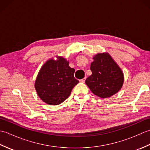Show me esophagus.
Instances as JSON below:
<instances>
[{
	"mask_svg": "<svg viewBox=\"0 0 150 150\" xmlns=\"http://www.w3.org/2000/svg\"><path fill=\"white\" fill-rule=\"evenodd\" d=\"M85 81H86V78L84 77V78H83V79H82L81 80H80V82H85Z\"/></svg>",
	"mask_w": 150,
	"mask_h": 150,
	"instance_id": "obj_1",
	"label": "esophagus"
}]
</instances>
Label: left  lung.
I'll return each instance as SVG.
<instances>
[{"label": "left lung", "instance_id": "obj_1", "mask_svg": "<svg viewBox=\"0 0 150 150\" xmlns=\"http://www.w3.org/2000/svg\"><path fill=\"white\" fill-rule=\"evenodd\" d=\"M93 60L90 66L92 74L86 79V84L97 96L101 98L112 96L122 88V71L109 54L98 53Z\"/></svg>", "mask_w": 150, "mask_h": 150}]
</instances>
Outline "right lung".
<instances>
[{"label":"right lung","mask_w":150,"mask_h":150,"mask_svg":"<svg viewBox=\"0 0 150 150\" xmlns=\"http://www.w3.org/2000/svg\"><path fill=\"white\" fill-rule=\"evenodd\" d=\"M75 69L69 62L59 57L44 64L36 79L35 87L41 100L50 105H58L64 101L79 81L74 77Z\"/></svg>","instance_id":"add662e5"}]
</instances>
